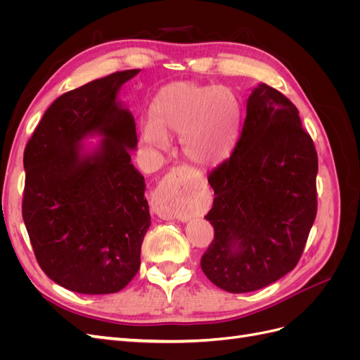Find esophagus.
<instances>
[{"label": "esophagus", "instance_id": "1", "mask_svg": "<svg viewBox=\"0 0 360 360\" xmlns=\"http://www.w3.org/2000/svg\"><path fill=\"white\" fill-rule=\"evenodd\" d=\"M177 171L169 174V184L177 180ZM151 210H153L158 216L163 217V219H177L180 217V213L177 210V193L172 192V188H159L155 192L153 201H151Z\"/></svg>", "mask_w": 360, "mask_h": 360}]
</instances>
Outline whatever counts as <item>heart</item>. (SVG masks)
Returning <instances> with one entry per match:
<instances>
[{
    "label": "heart",
    "mask_w": 360,
    "mask_h": 360,
    "mask_svg": "<svg viewBox=\"0 0 360 360\" xmlns=\"http://www.w3.org/2000/svg\"><path fill=\"white\" fill-rule=\"evenodd\" d=\"M240 120V105L226 86L176 82L163 89L153 105V120L143 126L144 143L163 148L167 136L181 138L183 153L209 167L230 153Z\"/></svg>",
    "instance_id": "b5f03b06"
}]
</instances>
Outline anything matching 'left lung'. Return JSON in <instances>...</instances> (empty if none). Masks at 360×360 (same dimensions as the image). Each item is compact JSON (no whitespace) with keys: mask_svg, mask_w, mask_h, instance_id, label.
<instances>
[{"mask_svg":"<svg viewBox=\"0 0 360 360\" xmlns=\"http://www.w3.org/2000/svg\"><path fill=\"white\" fill-rule=\"evenodd\" d=\"M317 172L297 108L258 84L231 156L209 176L214 200L205 219L214 240L201 269L216 287L255 291L296 267L317 214Z\"/></svg>","mask_w":360,"mask_h":360,"instance_id":"1","label":"left lung"}]
</instances>
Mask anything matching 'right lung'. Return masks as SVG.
I'll return each mask as SVG.
<instances>
[{"label": "right lung", "instance_id": "obj_1", "mask_svg": "<svg viewBox=\"0 0 360 360\" xmlns=\"http://www.w3.org/2000/svg\"><path fill=\"white\" fill-rule=\"evenodd\" d=\"M123 70L60 96L43 114L24 151L22 217L41 270L82 294L123 290L141 264L150 228L146 183L130 156L136 148ZM101 136L93 149L82 144Z\"/></svg>", "mask_w": 360, "mask_h": 360}]
</instances>
